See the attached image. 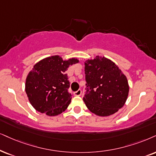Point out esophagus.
I'll return each mask as SVG.
<instances>
[{
  "instance_id": "esophagus-1",
  "label": "esophagus",
  "mask_w": 156,
  "mask_h": 156,
  "mask_svg": "<svg viewBox=\"0 0 156 156\" xmlns=\"http://www.w3.org/2000/svg\"><path fill=\"white\" fill-rule=\"evenodd\" d=\"M80 95H81V90H80V89L78 90H77V91H76V92H74V96H80Z\"/></svg>"
}]
</instances>
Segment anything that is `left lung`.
Returning <instances> with one entry per match:
<instances>
[{"label":"left lung","instance_id":"left-lung-1","mask_svg":"<svg viewBox=\"0 0 156 156\" xmlns=\"http://www.w3.org/2000/svg\"><path fill=\"white\" fill-rule=\"evenodd\" d=\"M87 83L83 98L89 111L99 117H108L125 105L129 86L127 77L113 61L97 55L85 62Z\"/></svg>","mask_w":156,"mask_h":156}]
</instances>
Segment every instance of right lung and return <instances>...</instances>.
Listing matches in <instances>:
<instances>
[{
  "label": "right lung",
  "instance_id": "right-lung-1",
  "mask_svg": "<svg viewBox=\"0 0 156 156\" xmlns=\"http://www.w3.org/2000/svg\"><path fill=\"white\" fill-rule=\"evenodd\" d=\"M76 58L63 60L60 55L45 58L33 67L26 78L25 91L31 106L50 117L60 114L71 101L66 70L78 63Z\"/></svg>",
  "mask_w": 156,
  "mask_h": 156
}]
</instances>
